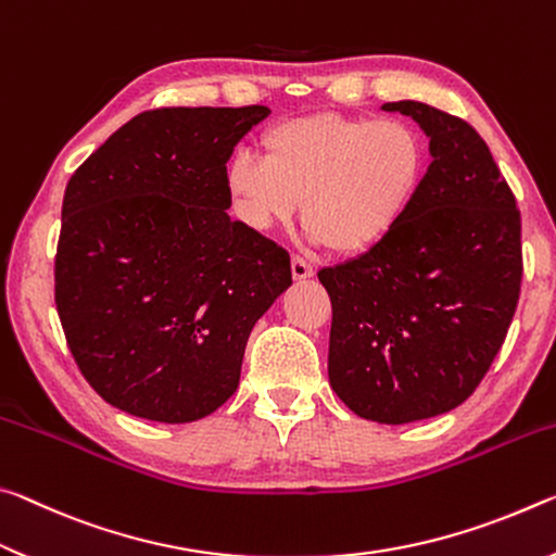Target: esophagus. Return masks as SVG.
<instances>
[{"label":"esophagus","mask_w":556,"mask_h":556,"mask_svg":"<svg viewBox=\"0 0 556 556\" xmlns=\"http://www.w3.org/2000/svg\"><path fill=\"white\" fill-rule=\"evenodd\" d=\"M290 270H293V278H295V280L313 278V273H315L311 263H307L305 258H300V256H293V258H290Z\"/></svg>","instance_id":"obj_1"}]
</instances>
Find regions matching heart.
Instances as JSON below:
<instances>
[{
    "label": "heart",
    "mask_w": 556,
    "mask_h": 556,
    "mask_svg": "<svg viewBox=\"0 0 556 556\" xmlns=\"http://www.w3.org/2000/svg\"><path fill=\"white\" fill-rule=\"evenodd\" d=\"M263 157L236 152L226 189L253 229L295 216L313 241L334 253L375 249L404 222L421 194L429 148L412 123L399 117H295L263 132Z\"/></svg>",
    "instance_id": "1"
}]
</instances>
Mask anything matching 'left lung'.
Instances as JSON below:
<instances>
[{
	"label": "left lung",
	"instance_id": "1",
	"mask_svg": "<svg viewBox=\"0 0 556 556\" xmlns=\"http://www.w3.org/2000/svg\"><path fill=\"white\" fill-rule=\"evenodd\" d=\"M381 108L429 135L424 189L384 241L317 278L332 300L334 394L369 421L408 424L460 406L488 375L520 300L522 224L466 121L416 100Z\"/></svg>",
	"mask_w": 556,
	"mask_h": 556
}]
</instances>
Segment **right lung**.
<instances>
[{"mask_svg": "<svg viewBox=\"0 0 556 556\" xmlns=\"http://www.w3.org/2000/svg\"><path fill=\"white\" fill-rule=\"evenodd\" d=\"M268 113H140L68 179L56 311L80 375L125 414H214L239 387L253 325L293 283L288 251L226 214V162Z\"/></svg>", "mask_w": 556, "mask_h": 556, "instance_id": "1", "label": "right lung"}]
</instances>
